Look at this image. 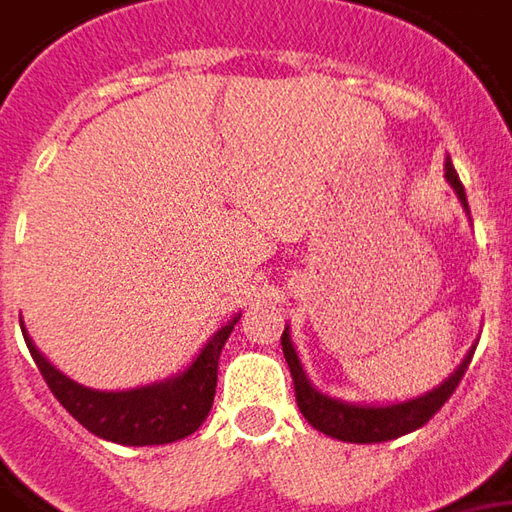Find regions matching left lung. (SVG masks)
Masks as SVG:
<instances>
[{
	"mask_svg": "<svg viewBox=\"0 0 512 512\" xmlns=\"http://www.w3.org/2000/svg\"><path fill=\"white\" fill-rule=\"evenodd\" d=\"M446 178H449L457 197L463 200V206L468 209L463 183L457 178L449 158H446ZM281 348H284V357H287V365H290L292 382H295V401H298V410L303 412V418L315 426L317 432L343 440V443H384V440H396L412 432V429L424 426L449 401L451 393L457 390L463 373L468 370V362L474 357V348H471L468 357L463 359V365L454 370L440 387L429 390L426 396L412 398V401H404V404H390V407H357V404H343L337 398L323 396L306 382V373H303L298 354H295V348L290 343V329H284V334H281Z\"/></svg>",
	"mask_w": 512,
	"mask_h": 512,
	"instance_id": "1",
	"label": "left lung"
}]
</instances>
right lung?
I'll use <instances>...</instances> for the list:
<instances>
[{"label": "right lung", "instance_id": "1", "mask_svg": "<svg viewBox=\"0 0 512 512\" xmlns=\"http://www.w3.org/2000/svg\"><path fill=\"white\" fill-rule=\"evenodd\" d=\"M236 326L231 320L211 337L197 359L181 376L150 387H136L125 393H100L66 379L47 359L38 354L30 337L24 343L33 354L35 365L49 384L52 396L63 404L77 424L94 432L102 440H114L122 446H161L192 435L206 421L214 390H217V362L228 334Z\"/></svg>", "mask_w": 512, "mask_h": 512}]
</instances>
